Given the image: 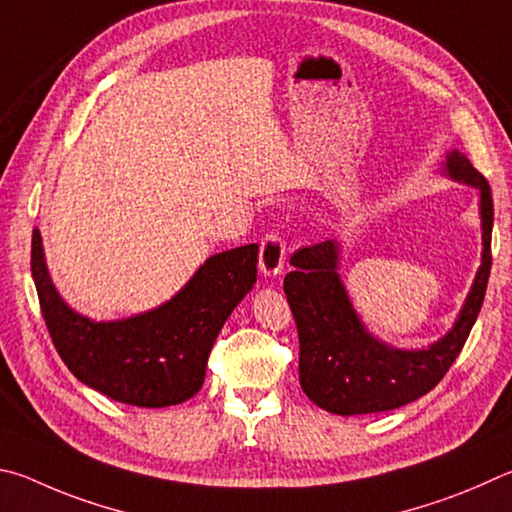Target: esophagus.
<instances>
[{"label": "esophagus", "instance_id": "esophagus-1", "mask_svg": "<svg viewBox=\"0 0 512 512\" xmlns=\"http://www.w3.org/2000/svg\"><path fill=\"white\" fill-rule=\"evenodd\" d=\"M258 267L265 276H279L285 267V240L279 233H265L261 240V256H258Z\"/></svg>", "mask_w": 512, "mask_h": 512}]
</instances>
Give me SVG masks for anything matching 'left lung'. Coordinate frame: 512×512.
<instances>
[{"label":"left lung","instance_id":"obj_1","mask_svg":"<svg viewBox=\"0 0 512 512\" xmlns=\"http://www.w3.org/2000/svg\"><path fill=\"white\" fill-rule=\"evenodd\" d=\"M443 173L479 191L481 267L454 326L427 348L402 351L373 337L357 315L339 276V242L294 251L283 290L299 333V382L317 407L337 416H362L398 409L432 391L450 371L468 339L486 297L490 276L492 195L470 159L450 150Z\"/></svg>","mask_w":512,"mask_h":512}]
</instances>
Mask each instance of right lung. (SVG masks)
Masks as SVG:
<instances>
[{
    "instance_id": "right-lung-1",
    "label": "right lung",
    "mask_w": 512,
    "mask_h": 512,
    "mask_svg": "<svg viewBox=\"0 0 512 512\" xmlns=\"http://www.w3.org/2000/svg\"><path fill=\"white\" fill-rule=\"evenodd\" d=\"M258 245L215 254L159 308L119 321L71 310L53 285L40 231H33L31 272L44 324L62 362L103 396L132 407H170L204 384L206 360L233 308L256 283Z\"/></svg>"
}]
</instances>
